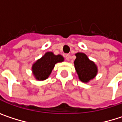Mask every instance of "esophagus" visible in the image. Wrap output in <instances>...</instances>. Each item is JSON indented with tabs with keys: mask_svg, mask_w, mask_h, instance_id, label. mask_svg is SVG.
<instances>
[{
	"mask_svg": "<svg viewBox=\"0 0 122 122\" xmlns=\"http://www.w3.org/2000/svg\"><path fill=\"white\" fill-rule=\"evenodd\" d=\"M65 58H66V59L67 60V61H69L70 60V55L69 54H66V56H65Z\"/></svg>",
	"mask_w": 122,
	"mask_h": 122,
	"instance_id": "obj_1",
	"label": "esophagus"
}]
</instances>
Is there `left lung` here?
Returning a JSON list of instances; mask_svg holds the SVG:
<instances>
[{"instance_id": "obj_1", "label": "left lung", "mask_w": 122, "mask_h": 122, "mask_svg": "<svg viewBox=\"0 0 122 122\" xmlns=\"http://www.w3.org/2000/svg\"><path fill=\"white\" fill-rule=\"evenodd\" d=\"M75 55L76 59L74 61V66L78 78L81 82L87 83L96 77L98 73L97 66L84 53L78 52Z\"/></svg>"}]
</instances>
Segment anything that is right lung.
Listing matches in <instances>:
<instances>
[{"label": "right lung", "mask_w": 122, "mask_h": 122, "mask_svg": "<svg viewBox=\"0 0 122 122\" xmlns=\"http://www.w3.org/2000/svg\"><path fill=\"white\" fill-rule=\"evenodd\" d=\"M63 61V56L60 54L55 55L51 51L46 52L42 57L39 59L32 64V74L37 81H44L47 79L51 73L55 64Z\"/></svg>", "instance_id": "add662e5"}]
</instances>
